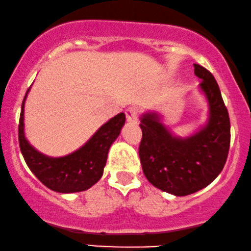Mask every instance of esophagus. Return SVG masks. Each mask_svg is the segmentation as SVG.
<instances>
[{"mask_svg": "<svg viewBox=\"0 0 251 251\" xmlns=\"http://www.w3.org/2000/svg\"><path fill=\"white\" fill-rule=\"evenodd\" d=\"M126 121L128 122L135 123L137 121V116H138V110L137 108L135 107H130L126 110Z\"/></svg>", "mask_w": 251, "mask_h": 251, "instance_id": "1", "label": "esophagus"}]
</instances>
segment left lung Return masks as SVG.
<instances>
[{
    "label": "left lung",
    "instance_id": "obj_1",
    "mask_svg": "<svg viewBox=\"0 0 251 251\" xmlns=\"http://www.w3.org/2000/svg\"><path fill=\"white\" fill-rule=\"evenodd\" d=\"M201 78L199 90L208 104V119L188 136H177L163 123V115H141L140 158L147 179L175 196H187L214 181L225 167L230 146V121L216 79L205 68L194 64Z\"/></svg>",
    "mask_w": 251,
    "mask_h": 251
}]
</instances>
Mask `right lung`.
I'll use <instances>...</instances> for the list:
<instances>
[{
	"label": "right lung",
	"instance_id": "right-lung-1",
	"mask_svg": "<svg viewBox=\"0 0 251 251\" xmlns=\"http://www.w3.org/2000/svg\"><path fill=\"white\" fill-rule=\"evenodd\" d=\"M29 90L30 88L23 100L19 125L20 148L26 166L47 188L56 193L72 194L89 189L102 177L109 149L126 123L125 113L107 121L75 151L52 157L38 151L25 137V103Z\"/></svg>",
	"mask_w": 251,
	"mask_h": 251
}]
</instances>
